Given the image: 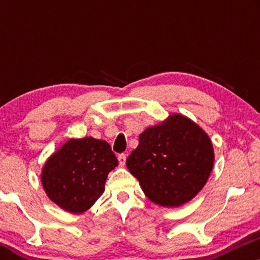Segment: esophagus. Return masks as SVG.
I'll list each match as a JSON object with an SVG mask.
<instances>
[{"instance_id":"obj_1","label":"esophagus","mask_w":260,"mask_h":260,"mask_svg":"<svg viewBox=\"0 0 260 260\" xmlns=\"http://www.w3.org/2000/svg\"><path fill=\"white\" fill-rule=\"evenodd\" d=\"M118 161H119V166H124L125 165V161H126V155L125 154H119L118 155Z\"/></svg>"}]
</instances>
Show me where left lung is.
I'll return each mask as SVG.
<instances>
[{"mask_svg": "<svg viewBox=\"0 0 260 260\" xmlns=\"http://www.w3.org/2000/svg\"><path fill=\"white\" fill-rule=\"evenodd\" d=\"M213 161L207 134L187 117L173 115L140 135V144L126 158V167L149 200L177 207L205 186Z\"/></svg>", "mask_w": 260, "mask_h": 260, "instance_id": "8db88e82", "label": "left lung"}]
</instances>
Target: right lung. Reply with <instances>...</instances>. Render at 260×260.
Listing matches in <instances>:
<instances>
[{
	"instance_id": "obj_1",
	"label": "right lung",
	"mask_w": 260,
	"mask_h": 260,
	"mask_svg": "<svg viewBox=\"0 0 260 260\" xmlns=\"http://www.w3.org/2000/svg\"><path fill=\"white\" fill-rule=\"evenodd\" d=\"M118 165L108 142L70 140L44 167L41 181L48 198L71 213H83L101 198L108 174Z\"/></svg>"
}]
</instances>
